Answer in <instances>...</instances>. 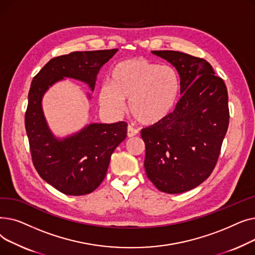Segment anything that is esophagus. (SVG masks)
<instances>
[{
  "mask_svg": "<svg viewBox=\"0 0 255 255\" xmlns=\"http://www.w3.org/2000/svg\"><path fill=\"white\" fill-rule=\"evenodd\" d=\"M137 133H138V131L136 129H134L133 127H131V126H128V128H127V136L129 138L136 136Z\"/></svg>",
  "mask_w": 255,
  "mask_h": 255,
  "instance_id": "34e87169",
  "label": "esophagus"
}]
</instances>
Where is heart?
<instances>
[{"label":"heart","instance_id":"obj_1","mask_svg":"<svg viewBox=\"0 0 255 255\" xmlns=\"http://www.w3.org/2000/svg\"><path fill=\"white\" fill-rule=\"evenodd\" d=\"M109 83L98 92L101 107L114 115L122 113L124 101L136 122L156 126L175 111L182 89L178 71L145 58H133L117 63L110 72Z\"/></svg>","mask_w":255,"mask_h":255}]
</instances>
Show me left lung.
Segmentation results:
<instances>
[{"instance_id": "8db88e82", "label": "left lung", "mask_w": 255, "mask_h": 255, "mask_svg": "<svg viewBox=\"0 0 255 255\" xmlns=\"http://www.w3.org/2000/svg\"><path fill=\"white\" fill-rule=\"evenodd\" d=\"M178 70L182 98L163 122L141 131L144 169L160 191L191 190L212 173L230 122L223 79L204 59L173 50H154Z\"/></svg>"}]
</instances>
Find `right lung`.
<instances>
[{
  "mask_svg": "<svg viewBox=\"0 0 255 255\" xmlns=\"http://www.w3.org/2000/svg\"><path fill=\"white\" fill-rule=\"evenodd\" d=\"M117 51H73L53 58L32 80L24 125L33 164L40 177L66 195L89 194L102 183L112 154L126 138L127 124L90 123L71 135L58 137L45 119L43 96L65 78L79 80L94 91L101 67Z\"/></svg>",
  "mask_w": 255,
  "mask_h": 255,
  "instance_id": "right-lung-1",
  "label": "right lung"
}]
</instances>
